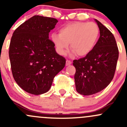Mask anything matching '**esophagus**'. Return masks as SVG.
I'll list each match as a JSON object with an SVG mask.
<instances>
[{"label": "esophagus", "mask_w": 127, "mask_h": 127, "mask_svg": "<svg viewBox=\"0 0 127 127\" xmlns=\"http://www.w3.org/2000/svg\"><path fill=\"white\" fill-rule=\"evenodd\" d=\"M72 64V62L69 60H66V66H69V65H71Z\"/></svg>", "instance_id": "1"}]
</instances>
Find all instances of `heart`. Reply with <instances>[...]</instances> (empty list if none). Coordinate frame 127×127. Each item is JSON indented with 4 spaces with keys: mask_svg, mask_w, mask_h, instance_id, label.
<instances>
[{
    "mask_svg": "<svg viewBox=\"0 0 127 127\" xmlns=\"http://www.w3.org/2000/svg\"><path fill=\"white\" fill-rule=\"evenodd\" d=\"M99 34V28L95 23L76 21L63 26L59 34L53 33L51 39L60 55L65 54L70 43L72 55L85 56L95 48Z\"/></svg>",
    "mask_w": 127,
    "mask_h": 127,
    "instance_id": "heart-1",
    "label": "heart"
}]
</instances>
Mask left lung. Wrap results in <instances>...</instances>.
Wrapping results in <instances>:
<instances>
[{"label": "left lung", "mask_w": 127, "mask_h": 127, "mask_svg": "<svg viewBox=\"0 0 127 127\" xmlns=\"http://www.w3.org/2000/svg\"><path fill=\"white\" fill-rule=\"evenodd\" d=\"M95 21L100 34L95 47L85 57L73 61L76 69L75 88L85 96L95 94L107 87L113 79L119 58L114 35L101 23Z\"/></svg>", "instance_id": "8db88e82"}]
</instances>
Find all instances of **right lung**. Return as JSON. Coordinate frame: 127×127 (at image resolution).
<instances>
[{"mask_svg": "<svg viewBox=\"0 0 127 127\" xmlns=\"http://www.w3.org/2000/svg\"><path fill=\"white\" fill-rule=\"evenodd\" d=\"M57 23L55 18L35 15L21 24L11 37L9 58L13 76L30 94L48 92L55 76L66 64L48 37Z\"/></svg>", "mask_w": 127, "mask_h": 127, "instance_id": "1", "label": "right lung"}]
</instances>
